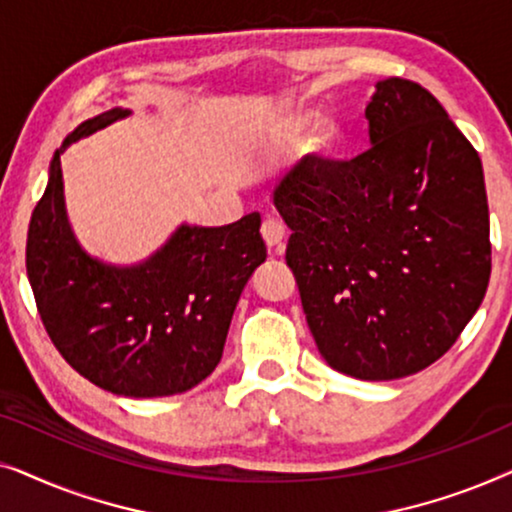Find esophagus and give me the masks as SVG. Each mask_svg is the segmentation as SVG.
Segmentation results:
<instances>
[{
    "label": "esophagus",
    "mask_w": 512,
    "mask_h": 512,
    "mask_svg": "<svg viewBox=\"0 0 512 512\" xmlns=\"http://www.w3.org/2000/svg\"><path fill=\"white\" fill-rule=\"evenodd\" d=\"M261 235H263L265 244H268L270 249H275L284 240V226L275 219H265L263 226H261Z\"/></svg>",
    "instance_id": "obj_1"
}]
</instances>
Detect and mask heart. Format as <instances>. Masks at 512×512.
<instances>
[{"instance_id": "b5f03b06", "label": "heart", "mask_w": 512, "mask_h": 512, "mask_svg": "<svg viewBox=\"0 0 512 512\" xmlns=\"http://www.w3.org/2000/svg\"><path fill=\"white\" fill-rule=\"evenodd\" d=\"M307 128V118H296V121L291 123V130L293 132H303ZM333 139V128L326 123H319L317 130H314V144L317 146H326L328 142Z\"/></svg>"}]
</instances>
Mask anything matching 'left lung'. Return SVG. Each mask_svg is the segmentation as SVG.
Segmentation results:
<instances>
[{
  "label": "left lung",
  "instance_id": "left-lung-1",
  "mask_svg": "<svg viewBox=\"0 0 512 512\" xmlns=\"http://www.w3.org/2000/svg\"><path fill=\"white\" fill-rule=\"evenodd\" d=\"M370 149L307 156L275 188L319 354L359 380L436 363L485 298L489 207L478 151L429 90L377 83Z\"/></svg>",
  "mask_w": 512,
  "mask_h": 512
}]
</instances>
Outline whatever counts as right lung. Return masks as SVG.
<instances>
[{
    "mask_svg": "<svg viewBox=\"0 0 512 512\" xmlns=\"http://www.w3.org/2000/svg\"><path fill=\"white\" fill-rule=\"evenodd\" d=\"M123 116L90 118L55 151L27 230V277L48 338L76 373L118 396L184 394L219 366L240 293L265 261L261 214L181 226L135 268L90 258L67 221L60 153Z\"/></svg>",
    "mask_w": 512,
    "mask_h": 512,
    "instance_id": "1",
    "label": "right lung"
}]
</instances>
